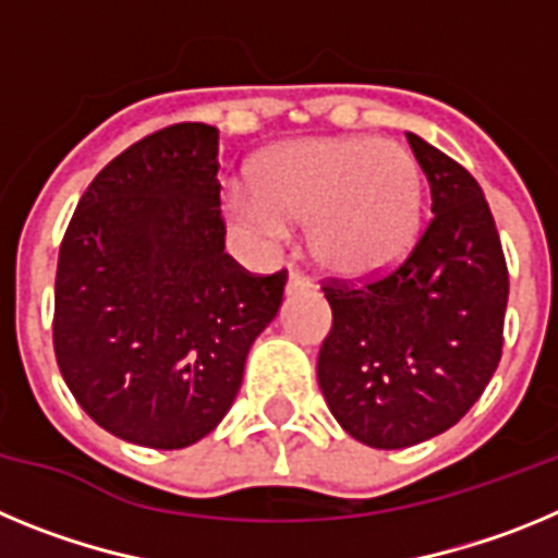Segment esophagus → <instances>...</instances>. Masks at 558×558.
Listing matches in <instances>:
<instances>
[{"instance_id":"esophagus-1","label":"esophagus","mask_w":558,"mask_h":558,"mask_svg":"<svg viewBox=\"0 0 558 558\" xmlns=\"http://www.w3.org/2000/svg\"><path fill=\"white\" fill-rule=\"evenodd\" d=\"M288 295H295V293H304V290H310V279L302 274V270H290L288 274Z\"/></svg>"}]
</instances>
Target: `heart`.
Masks as SVG:
<instances>
[{
    "mask_svg": "<svg viewBox=\"0 0 558 558\" xmlns=\"http://www.w3.org/2000/svg\"><path fill=\"white\" fill-rule=\"evenodd\" d=\"M229 209L276 243L288 223L307 220V245L338 276H379L416 245L425 175L416 156L374 136H324L274 147L256 161L251 190Z\"/></svg>",
    "mask_w": 558,
    "mask_h": 558,
    "instance_id": "obj_1",
    "label": "heart"
}]
</instances>
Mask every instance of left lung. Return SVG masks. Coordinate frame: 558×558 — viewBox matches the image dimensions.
I'll return each mask as SVG.
<instances>
[{
	"instance_id": "obj_1",
	"label": "left lung",
	"mask_w": 558,
	"mask_h": 558,
	"mask_svg": "<svg viewBox=\"0 0 558 558\" xmlns=\"http://www.w3.org/2000/svg\"><path fill=\"white\" fill-rule=\"evenodd\" d=\"M430 181L433 220L377 282L324 288L332 329L318 386L338 425L377 450L450 430L489 386L502 352L509 270L483 190L458 161L408 133Z\"/></svg>"
}]
</instances>
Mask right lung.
Returning a JSON list of instances; mask_svg holds the SVG:
<instances>
[{"mask_svg": "<svg viewBox=\"0 0 558 558\" xmlns=\"http://www.w3.org/2000/svg\"><path fill=\"white\" fill-rule=\"evenodd\" d=\"M218 128H161L83 192L56 274V357L102 430L153 450L211 433L243 386L251 343L288 274L226 254Z\"/></svg>", "mask_w": 558, "mask_h": 558, "instance_id": "obj_1", "label": "right lung"}]
</instances>
